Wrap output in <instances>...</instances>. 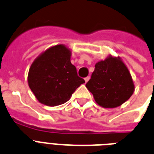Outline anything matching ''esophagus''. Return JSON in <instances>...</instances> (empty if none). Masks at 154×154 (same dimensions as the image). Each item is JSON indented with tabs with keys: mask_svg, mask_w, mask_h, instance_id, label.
Listing matches in <instances>:
<instances>
[{
	"mask_svg": "<svg viewBox=\"0 0 154 154\" xmlns=\"http://www.w3.org/2000/svg\"><path fill=\"white\" fill-rule=\"evenodd\" d=\"M89 79H90V77H89V76H88V77H86V78L84 79V80H85L86 83H88Z\"/></svg>",
	"mask_w": 154,
	"mask_h": 154,
	"instance_id": "esophagus-1",
	"label": "esophagus"
}]
</instances>
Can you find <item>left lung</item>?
Returning a JSON list of instances; mask_svg holds the SVG:
<instances>
[{"instance_id": "1", "label": "left lung", "mask_w": 154, "mask_h": 154, "mask_svg": "<svg viewBox=\"0 0 154 154\" xmlns=\"http://www.w3.org/2000/svg\"><path fill=\"white\" fill-rule=\"evenodd\" d=\"M86 87L99 105L105 108L119 107L134 92V83L121 58L109 55L98 62Z\"/></svg>"}]
</instances>
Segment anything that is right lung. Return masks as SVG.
Returning <instances> with one entry per match:
<instances>
[{
  "label": "right lung",
  "mask_w": 154,
  "mask_h": 154,
  "mask_svg": "<svg viewBox=\"0 0 154 154\" xmlns=\"http://www.w3.org/2000/svg\"><path fill=\"white\" fill-rule=\"evenodd\" d=\"M71 51L63 44L51 46L38 56L29 67L28 84L37 100L54 107L66 103L84 79L71 63Z\"/></svg>",
  "instance_id": "add662e5"
}]
</instances>
